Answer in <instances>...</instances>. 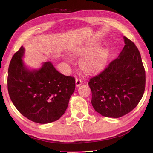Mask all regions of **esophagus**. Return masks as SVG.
I'll return each mask as SVG.
<instances>
[{
    "mask_svg": "<svg viewBox=\"0 0 153 153\" xmlns=\"http://www.w3.org/2000/svg\"><path fill=\"white\" fill-rule=\"evenodd\" d=\"M82 84V81L81 79L76 78V87H79Z\"/></svg>",
    "mask_w": 153,
    "mask_h": 153,
    "instance_id": "34e87169",
    "label": "esophagus"
}]
</instances>
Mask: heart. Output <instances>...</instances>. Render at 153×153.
Wrapping results in <instances>:
<instances>
[{
	"label": "heart",
	"instance_id": "b5f03b06",
	"mask_svg": "<svg viewBox=\"0 0 153 153\" xmlns=\"http://www.w3.org/2000/svg\"><path fill=\"white\" fill-rule=\"evenodd\" d=\"M77 55L87 54L80 62V68L85 71L91 72L102 68L109 57V50L105 47L98 48V46L85 47L75 52Z\"/></svg>",
	"mask_w": 153,
	"mask_h": 153
}]
</instances>
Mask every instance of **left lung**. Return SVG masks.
<instances>
[{
	"mask_svg": "<svg viewBox=\"0 0 153 153\" xmlns=\"http://www.w3.org/2000/svg\"><path fill=\"white\" fill-rule=\"evenodd\" d=\"M125 45L119 57L91 78V103L103 116L118 118L130 112L142 99L146 72L140 53L133 41L124 37Z\"/></svg>",
	"mask_w": 153,
	"mask_h": 153,
	"instance_id": "1",
	"label": "left lung"
}]
</instances>
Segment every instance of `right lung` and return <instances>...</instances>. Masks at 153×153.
<instances>
[{
	"mask_svg": "<svg viewBox=\"0 0 153 153\" xmlns=\"http://www.w3.org/2000/svg\"><path fill=\"white\" fill-rule=\"evenodd\" d=\"M23 46L14 54L8 69L7 89L16 109L30 121L47 124L65 112L75 90V79L56 70L50 62L39 69H29L23 62Z\"/></svg>",
	"mask_w": 153,
	"mask_h": 153,
	"instance_id": "1",
	"label": "right lung"
}]
</instances>
